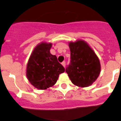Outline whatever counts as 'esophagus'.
Returning a JSON list of instances; mask_svg holds the SVG:
<instances>
[{
    "label": "esophagus",
    "mask_w": 121,
    "mask_h": 121,
    "mask_svg": "<svg viewBox=\"0 0 121 121\" xmlns=\"http://www.w3.org/2000/svg\"><path fill=\"white\" fill-rule=\"evenodd\" d=\"M61 64L63 65V66L64 67V68L65 67V61H64L61 63Z\"/></svg>",
    "instance_id": "esophagus-1"
}]
</instances>
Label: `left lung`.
<instances>
[{"label": "left lung", "mask_w": 121, "mask_h": 121, "mask_svg": "<svg viewBox=\"0 0 121 121\" xmlns=\"http://www.w3.org/2000/svg\"><path fill=\"white\" fill-rule=\"evenodd\" d=\"M71 63L65 71L73 85L79 87H88L100 75V60L88 44L83 40L70 42Z\"/></svg>", "instance_id": "8db88e82"}]
</instances>
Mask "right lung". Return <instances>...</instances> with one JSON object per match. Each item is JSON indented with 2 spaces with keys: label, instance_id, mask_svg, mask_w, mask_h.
<instances>
[{
  "label": "right lung",
  "instance_id": "right-lung-1",
  "mask_svg": "<svg viewBox=\"0 0 121 121\" xmlns=\"http://www.w3.org/2000/svg\"><path fill=\"white\" fill-rule=\"evenodd\" d=\"M52 43L43 42L38 44L30 54L26 65V77L32 85L45 90L56 83L59 75L65 68L50 50Z\"/></svg>",
  "mask_w": 121,
  "mask_h": 121
}]
</instances>
